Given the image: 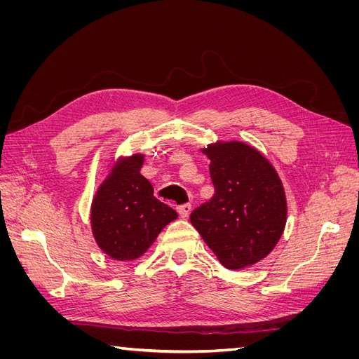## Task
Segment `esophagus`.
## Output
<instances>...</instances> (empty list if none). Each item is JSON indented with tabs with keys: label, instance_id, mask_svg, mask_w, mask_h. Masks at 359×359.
I'll return each instance as SVG.
<instances>
[{
	"label": "esophagus",
	"instance_id": "esophagus-1",
	"mask_svg": "<svg viewBox=\"0 0 359 359\" xmlns=\"http://www.w3.org/2000/svg\"><path fill=\"white\" fill-rule=\"evenodd\" d=\"M178 214L182 217V219H186V217H189L190 211H191V205L190 203H184V205H180L177 208Z\"/></svg>",
	"mask_w": 359,
	"mask_h": 359
}]
</instances>
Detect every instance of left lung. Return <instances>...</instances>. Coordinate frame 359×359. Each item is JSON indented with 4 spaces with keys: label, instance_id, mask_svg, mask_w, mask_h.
Returning <instances> with one entry per match:
<instances>
[{
    "label": "left lung",
    "instance_id": "1",
    "mask_svg": "<svg viewBox=\"0 0 359 359\" xmlns=\"http://www.w3.org/2000/svg\"><path fill=\"white\" fill-rule=\"evenodd\" d=\"M202 153L211 160L214 194L190 214V222L223 266L255 265L285 231L283 184L273 165L244 142H217Z\"/></svg>",
    "mask_w": 359,
    "mask_h": 359
}]
</instances>
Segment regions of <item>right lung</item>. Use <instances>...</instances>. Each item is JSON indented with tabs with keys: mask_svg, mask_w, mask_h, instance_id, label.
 Segmentation results:
<instances>
[{
	"mask_svg": "<svg viewBox=\"0 0 359 359\" xmlns=\"http://www.w3.org/2000/svg\"><path fill=\"white\" fill-rule=\"evenodd\" d=\"M142 163V154L119 160L91 205L95 243L115 260L142 256L163 227L178 217L156 199L151 182L140 175Z\"/></svg>",
	"mask_w": 359,
	"mask_h": 359,
	"instance_id": "right-lung-1",
	"label": "right lung"
}]
</instances>
